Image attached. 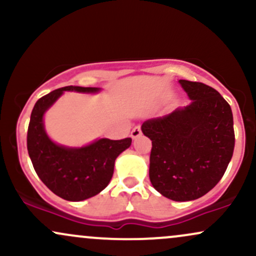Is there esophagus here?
Segmentation results:
<instances>
[{"label": "esophagus", "instance_id": "obj_1", "mask_svg": "<svg viewBox=\"0 0 256 256\" xmlns=\"http://www.w3.org/2000/svg\"><path fill=\"white\" fill-rule=\"evenodd\" d=\"M142 134V130H140V126H134V130L131 131V137L132 138H137Z\"/></svg>", "mask_w": 256, "mask_h": 256}]
</instances>
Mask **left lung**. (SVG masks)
<instances>
[{
  "mask_svg": "<svg viewBox=\"0 0 256 256\" xmlns=\"http://www.w3.org/2000/svg\"><path fill=\"white\" fill-rule=\"evenodd\" d=\"M179 83L192 102L146 120L142 132L152 140V186L182 202L202 198L219 183L234 154V131L230 104L218 91L200 82Z\"/></svg>",
  "mask_w": 256,
  "mask_h": 256,
  "instance_id": "8db88e82",
  "label": "left lung"
}]
</instances>
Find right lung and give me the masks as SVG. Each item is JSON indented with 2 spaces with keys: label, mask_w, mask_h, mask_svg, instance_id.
Instances as JSON below:
<instances>
[{
  "label": "right lung",
  "mask_w": 256,
  "mask_h": 256,
  "mask_svg": "<svg viewBox=\"0 0 256 256\" xmlns=\"http://www.w3.org/2000/svg\"><path fill=\"white\" fill-rule=\"evenodd\" d=\"M71 90L96 92L100 89L70 85L38 100L28 124V152L37 176L49 190L67 201H83L107 186L116 158L131 146L132 140L101 138L82 148H66L52 142L44 130L43 116L64 91Z\"/></svg>",
  "instance_id": "1"
}]
</instances>
